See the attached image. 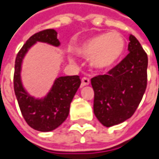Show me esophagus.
Returning <instances> with one entry per match:
<instances>
[{"instance_id": "34e87169", "label": "esophagus", "mask_w": 159, "mask_h": 159, "mask_svg": "<svg viewBox=\"0 0 159 159\" xmlns=\"http://www.w3.org/2000/svg\"><path fill=\"white\" fill-rule=\"evenodd\" d=\"M88 85H89V78H87V77L82 78L81 86H82V87H85V86H88Z\"/></svg>"}]
</instances>
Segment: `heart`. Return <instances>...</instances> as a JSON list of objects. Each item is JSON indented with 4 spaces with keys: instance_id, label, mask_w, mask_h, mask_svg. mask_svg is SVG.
Segmentation results:
<instances>
[{
    "instance_id": "obj_1",
    "label": "heart",
    "mask_w": 159,
    "mask_h": 159,
    "mask_svg": "<svg viewBox=\"0 0 159 159\" xmlns=\"http://www.w3.org/2000/svg\"><path fill=\"white\" fill-rule=\"evenodd\" d=\"M126 42L118 32L101 33L90 37L74 48L79 57L89 59L90 66L95 70L104 71L111 69L124 55Z\"/></svg>"
}]
</instances>
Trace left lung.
Segmentation results:
<instances>
[{
    "mask_svg": "<svg viewBox=\"0 0 159 159\" xmlns=\"http://www.w3.org/2000/svg\"><path fill=\"white\" fill-rule=\"evenodd\" d=\"M129 54L116 66L108 74L91 78L93 112L105 127L129 119L146 90L148 56L134 35H129Z\"/></svg>",
    "mask_w": 159,
    "mask_h": 159,
    "instance_id": "obj_1",
    "label": "left lung"
}]
</instances>
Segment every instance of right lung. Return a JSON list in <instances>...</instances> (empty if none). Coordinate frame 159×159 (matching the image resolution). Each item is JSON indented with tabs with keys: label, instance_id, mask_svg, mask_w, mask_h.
Segmentation results:
<instances>
[{
	"label": "right lung",
	"instance_id": "1",
	"mask_svg": "<svg viewBox=\"0 0 159 159\" xmlns=\"http://www.w3.org/2000/svg\"><path fill=\"white\" fill-rule=\"evenodd\" d=\"M36 43L58 48L60 42L54 29H46L35 33L23 46L15 60L14 91L21 112L26 123L39 132H50L58 128L69 116L70 103L80 87L78 75L60 76L53 82L48 93L44 97H35L25 89L22 78L23 61L28 50Z\"/></svg>",
	"mask_w": 159,
	"mask_h": 159
}]
</instances>
